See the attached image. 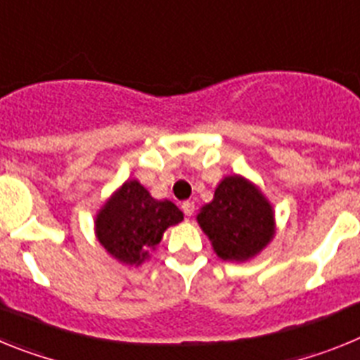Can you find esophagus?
Masks as SVG:
<instances>
[{"instance_id": "obj_1", "label": "esophagus", "mask_w": 360, "mask_h": 360, "mask_svg": "<svg viewBox=\"0 0 360 360\" xmlns=\"http://www.w3.org/2000/svg\"><path fill=\"white\" fill-rule=\"evenodd\" d=\"M182 211L186 216H191L193 212H195V202H191V200H187V202L182 203Z\"/></svg>"}]
</instances>
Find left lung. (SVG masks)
<instances>
[{
    "label": "left lung",
    "instance_id": "left-lung-1",
    "mask_svg": "<svg viewBox=\"0 0 360 360\" xmlns=\"http://www.w3.org/2000/svg\"><path fill=\"white\" fill-rule=\"evenodd\" d=\"M200 227L224 262H247L274 238V211L252 182L240 174L225 176L212 202L200 209Z\"/></svg>",
    "mask_w": 360,
    "mask_h": 360
}]
</instances>
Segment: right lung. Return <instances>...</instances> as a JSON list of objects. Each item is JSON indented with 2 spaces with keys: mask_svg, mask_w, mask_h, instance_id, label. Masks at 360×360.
Here are the masks:
<instances>
[{
  "mask_svg": "<svg viewBox=\"0 0 360 360\" xmlns=\"http://www.w3.org/2000/svg\"><path fill=\"white\" fill-rule=\"evenodd\" d=\"M182 219L173 202L155 200L141 182L128 180L97 212L95 234L117 262L139 266L160 243L165 229Z\"/></svg>",
  "mask_w": 360,
  "mask_h": 360,
  "instance_id": "right-lung-1",
  "label": "right lung"
}]
</instances>
